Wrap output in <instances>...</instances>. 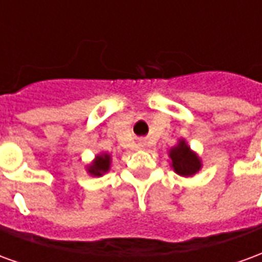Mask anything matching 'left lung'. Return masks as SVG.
<instances>
[{"label": "left lung", "mask_w": 262, "mask_h": 262, "mask_svg": "<svg viewBox=\"0 0 262 262\" xmlns=\"http://www.w3.org/2000/svg\"><path fill=\"white\" fill-rule=\"evenodd\" d=\"M172 167L177 174L182 177H191L201 168V160L192 153L185 142H180V144L170 151Z\"/></svg>", "instance_id": "1"}]
</instances>
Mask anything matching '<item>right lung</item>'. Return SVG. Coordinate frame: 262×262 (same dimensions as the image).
<instances>
[{
    "label": "right lung",
    "mask_w": 262,
    "mask_h": 262,
    "mask_svg": "<svg viewBox=\"0 0 262 262\" xmlns=\"http://www.w3.org/2000/svg\"><path fill=\"white\" fill-rule=\"evenodd\" d=\"M109 170V156L103 154V156H98L97 160L94 161V164L90 167L88 172L91 176H102V172H106Z\"/></svg>",
    "instance_id": "right-lung-1"
}]
</instances>
